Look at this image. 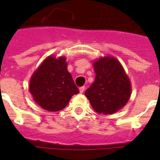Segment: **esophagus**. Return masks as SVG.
<instances>
[{
    "instance_id": "obj_1",
    "label": "esophagus",
    "mask_w": 160,
    "mask_h": 160,
    "mask_svg": "<svg viewBox=\"0 0 160 160\" xmlns=\"http://www.w3.org/2000/svg\"><path fill=\"white\" fill-rule=\"evenodd\" d=\"M84 90H85V87H82L79 88V92L81 93V94H82V93L84 92Z\"/></svg>"
}]
</instances>
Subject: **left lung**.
Segmentation results:
<instances>
[{
	"label": "left lung",
	"mask_w": 160,
	"mask_h": 160,
	"mask_svg": "<svg viewBox=\"0 0 160 160\" xmlns=\"http://www.w3.org/2000/svg\"><path fill=\"white\" fill-rule=\"evenodd\" d=\"M95 79L85 92L96 112L116 113L128 103L131 84L122 64L111 56L99 58L93 62Z\"/></svg>",
	"instance_id": "left-lung-1"
}]
</instances>
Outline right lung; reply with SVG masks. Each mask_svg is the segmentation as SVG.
<instances>
[{
    "mask_svg": "<svg viewBox=\"0 0 160 160\" xmlns=\"http://www.w3.org/2000/svg\"><path fill=\"white\" fill-rule=\"evenodd\" d=\"M29 88L35 102L51 112L64 109L72 96L79 93L67 70L66 57L53 55L46 58L33 72Z\"/></svg>",
    "mask_w": 160,
    "mask_h": 160,
    "instance_id": "right-lung-1",
    "label": "right lung"
}]
</instances>
